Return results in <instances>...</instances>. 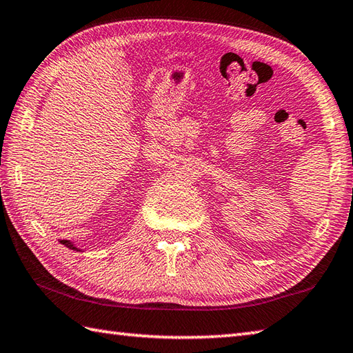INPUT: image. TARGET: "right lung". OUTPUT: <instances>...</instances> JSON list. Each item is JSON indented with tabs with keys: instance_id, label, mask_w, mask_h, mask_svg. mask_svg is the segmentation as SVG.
I'll list each match as a JSON object with an SVG mask.
<instances>
[{
	"instance_id": "right-lung-1",
	"label": "right lung",
	"mask_w": 353,
	"mask_h": 353,
	"mask_svg": "<svg viewBox=\"0 0 353 353\" xmlns=\"http://www.w3.org/2000/svg\"><path fill=\"white\" fill-rule=\"evenodd\" d=\"M61 243H62V245H65L67 248H70V250H73V251H79V250H78V248H76V246H73V245L70 243V241H67V240H61Z\"/></svg>"
}]
</instances>
